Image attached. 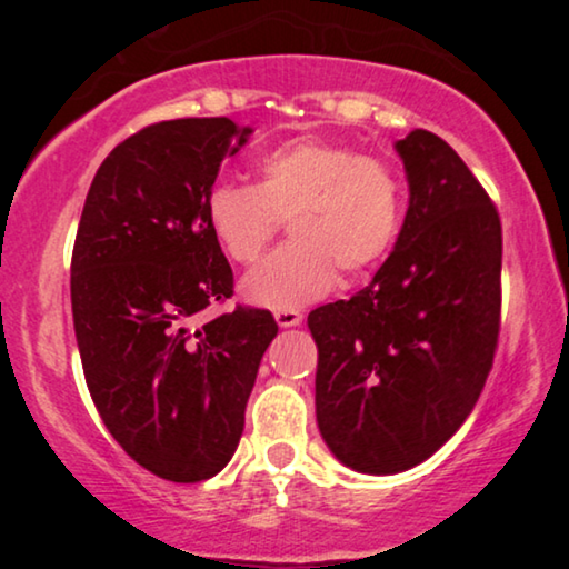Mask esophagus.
Masks as SVG:
<instances>
[{
    "label": "esophagus",
    "instance_id": "34e87169",
    "mask_svg": "<svg viewBox=\"0 0 569 569\" xmlns=\"http://www.w3.org/2000/svg\"><path fill=\"white\" fill-rule=\"evenodd\" d=\"M274 318H277V323L282 326V329H292V326L302 323L300 310H274Z\"/></svg>",
    "mask_w": 569,
    "mask_h": 569
}]
</instances>
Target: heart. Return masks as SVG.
Masks as SVG:
<instances>
[{
    "label": "heart",
    "instance_id": "heart-1",
    "mask_svg": "<svg viewBox=\"0 0 569 569\" xmlns=\"http://www.w3.org/2000/svg\"><path fill=\"white\" fill-rule=\"evenodd\" d=\"M259 181H217L207 224L236 263H253L290 220L292 243L248 271L256 306L295 310L337 284L370 274L391 251L403 220V186L391 162L326 139H295L256 162Z\"/></svg>",
    "mask_w": 569,
    "mask_h": 569
}]
</instances>
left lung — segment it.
<instances>
[{
  "label": "left lung",
  "mask_w": 569,
  "mask_h": 569,
  "mask_svg": "<svg viewBox=\"0 0 569 569\" xmlns=\"http://www.w3.org/2000/svg\"><path fill=\"white\" fill-rule=\"evenodd\" d=\"M409 181L401 232L372 282L310 310L316 419L360 473L422 463L471 415L500 337V214L453 147L396 142Z\"/></svg>",
  "instance_id": "1"
}]
</instances>
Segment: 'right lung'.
I'll return each mask as SVG.
<instances>
[{
    "instance_id": "add662e5",
    "label": "right lung",
    "mask_w": 569,
    "mask_h": 569,
    "mask_svg": "<svg viewBox=\"0 0 569 569\" xmlns=\"http://www.w3.org/2000/svg\"><path fill=\"white\" fill-rule=\"evenodd\" d=\"M251 129L224 119L152 123L103 160L72 251V316L92 403L154 477L193 485L222 471L246 425L269 310L238 306L207 224V191Z\"/></svg>"
}]
</instances>
